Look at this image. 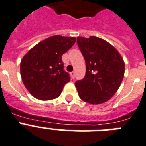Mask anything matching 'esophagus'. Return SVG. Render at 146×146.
<instances>
[{"label":"esophagus","instance_id":"esophagus-1","mask_svg":"<svg viewBox=\"0 0 146 146\" xmlns=\"http://www.w3.org/2000/svg\"><path fill=\"white\" fill-rule=\"evenodd\" d=\"M70 75H71V77H72L73 79H74V76H75V73H74V72H71Z\"/></svg>","mask_w":146,"mask_h":146}]
</instances>
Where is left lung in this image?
Masks as SVG:
<instances>
[{
  "label": "left lung",
  "mask_w": 146,
  "mask_h": 146,
  "mask_svg": "<svg viewBox=\"0 0 146 146\" xmlns=\"http://www.w3.org/2000/svg\"><path fill=\"white\" fill-rule=\"evenodd\" d=\"M77 44L86 64L83 79L76 82L79 98L91 104L109 100L120 87L124 62L114 46L97 36L77 37Z\"/></svg>",
  "instance_id": "1"
}]
</instances>
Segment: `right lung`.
<instances>
[{
    "mask_svg": "<svg viewBox=\"0 0 146 146\" xmlns=\"http://www.w3.org/2000/svg\"><path fill=\"white\" fill-rule=\"evenodd\" d=\"M75 42V37L54 35L37 43L22 58L21 76L32 96L41 100L60 96L65 84L70 82L61 56Z\"/></svg>",
    "mask_w": 146,
    "mask_h": 146,
    "instance_id": "obj_1",
    "label": "right lung"
}]
</instances>
